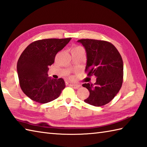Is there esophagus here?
<instances>
[{
    "instance_id": "34e87169",
    "label": "esophagus",
    "mask_w": 147,
    "mask_h": 147,
    "mask_svg": "<svg viewBox=\"0 0 147 147\" xmlns=\"http://www.w3.org/2000/svg\"><path fill=\"white\" fill-rule=\"evenodd\" d=\"M70 86L71 87V88H73L74 89H78L80 86L79 84H70Z\"/></svg>"
}]
</instances>
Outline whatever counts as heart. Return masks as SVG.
<instances>
[{"label":"heart","mask_w":147,"mask_h":147,"mask_svg":"<svg viewBox=\"0 0 147 147\" xmlns=\"http://www.w3.org/2000/svg\"><path fill=\"white\" fill-rule=\"evenodd\" d=\"M79 47H80V46H76V47H75L74 49H76V48H79Z\"/></svg>","instance_id":"heart-1"}]
</instances>
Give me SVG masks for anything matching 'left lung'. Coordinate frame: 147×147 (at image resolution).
<instances>
[{
  "label": "left lung",
  "mask_w": 147,
  "mask_h": 147,
  "mask_svg": "<svg viewBox=\"0 0 147 147\" xmlns=\"http://www.w3.org/2000/svg\"><path fill=\"white\" fill-rule=\"evenodd\" d=\"M85 47L88 76H94L96 81L84 84L89 91L84 102L96 107L111 101L121 89L123 82V61L118 50L105 40L83 38L78 40Z\"/></svg>",
  "instance_id": "8db88e82"
}]
</instances>
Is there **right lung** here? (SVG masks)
<instances>
[{
  "label": "right lung",
  "instance_id": "right-lung-1",
  "mask_svg": "<svg viewBox=\"0 0 147 147\" xmlns=\"http://www.w3.org/2000/svg\"><path fill=\"white\" fill-rule=\"evenodd\" d=\"M71 38H46L30 44L20 55L17 63L20 88L32 100L46 103L58 98L65 88L64 80L48 77L49 67L56 54Z\"/></svg>",
  "mask_w": 147,
  "mask_h": 147
}]
</instances>
